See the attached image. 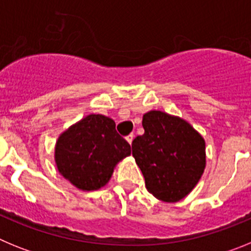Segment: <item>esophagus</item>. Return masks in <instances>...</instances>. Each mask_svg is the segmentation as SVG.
Returning <instances> with one entry per match:
<instances>
[{
	"label": "esophagus",
	"instance_id": "1",
	"mask_svg": "<svg viewBox=\"0 0 251 251\" xmlns=\"http://www.w3.org/2000/svg\"><path fill=\"white\" fill-rule=\"evenodd\" d=\"M133 138H134V134H133V133H130V134H128V136L126 137V139H127V142L129 143V145H132Z\"/></svg>",
	"mask_w": 251,
	"mask_h": 251
}]
</instances>
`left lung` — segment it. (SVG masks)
Instances as JSON below:
<instances>
[{"mask_svg": "<svg viewBox=\"0 0 251 251\" xmlns=\"http://www.w3.org/2000/svg\"><path fill=\"white\" fill-rule=\"evenodd\" d=\"M142 126L145 134L132 142V154L148 192L165 202L182 200L205 171V139L185 119L161 110L146 113Z\"/></svg>", "mask_w": 251, "mask_h": 251, "instance_id": "1", "label": "left lung"}]
</instances>
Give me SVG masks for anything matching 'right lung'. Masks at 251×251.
Returning <instances> with one entry per match:
<instances>
[{
  "instance_id": "add662e5",
  "label": "right lung",
  "mask_w": 251,
  "mask_h": 251,
  "mask_svg": "<svg viewBox=\"0 0 251 251\" xmlns=\"http://www.w3.org/2000/svg\"><path fill=\"white\" fill-rule=\"evenodd\" d=\"M130 154V146L115 130L113 119L89 114L64 130L55 145L59 174L83 191L109 182L115 166Z\"/></svg>"
}]
</instances>
